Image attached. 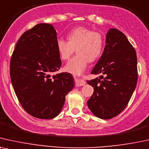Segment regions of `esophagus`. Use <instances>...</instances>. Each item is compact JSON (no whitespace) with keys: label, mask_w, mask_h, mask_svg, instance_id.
<instances>
[{"label":"esophagus","mask_w":149,"mask_h":149,"mask_svg":"<svg viewBox=\"0 0 149 149\" xmlns=\"http://www.w3.org/2000/svg\"><path fill=\"white\" fill-rule=\"evenodd\" d=\"M86 84V82L83 80H78L76 82V85L78 86H84V85Z\"/></svg>","instance_id":"obj_1"}]
</instances>
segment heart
Here are the masks:
<instances>
[{
	"label": "heart",
	"instance_id": "obj_1",
	"mask_svg": "<svg viewBox=\"0 0 149 149\" xmlns=\"http://www.w3.org/2000/svg\"><path fill=\"white\" fill-rule=\"evenodd\" d=\"M67 40L58 39L57 50L62 60H67L76 50L77 54L67 63L65 70L75 75H80L88 62H94L102 52V35L84 26L74 28L67 35Z\"/></svg>",
	"mask_w": 149,
	"mask_h": 149
}]
</instances>
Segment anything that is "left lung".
I'll use <instances>...</instances> for the list:
<instances>
[{
	"instance_id": "8db88e82",
	"label": "left lung",
	"mask_w": 149,
	"mask_h": 149,
	"mask_svg": "<svg viewBox=\"0 0 149 149\" xmlns=\"http://www.w3.org/2000/svg\"><path fill=\"white\" fill-rule=\"evenodd\" d=\"M100 78L87 80L94 92L87 102L97 117L110 119L125 108L138 80L135 49L122 32L110 29L102 56L91 71Z\"/></svg>"
}]
</instances>
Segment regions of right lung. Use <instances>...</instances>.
Returning <instances> with one entry per match:
<instances>
[{"instance_id":"right-lung-1","label":"right lung","mask_w":149,"mask_h":149,"mask_svg":"<svg viewBox=\"0 0 149 149\" xmlns=\"http://www.w3.org/2000/svg\"><path fill=\"white\" fill-rule=\"evenodd\" d=\"M56 43L54 26L38 24L19 37L10 63L11 83L19 103L27 113L41 119L58 116L65 96L75 86L70 73L52 75L61 66Z\"/></svg>"}]
</instances>
